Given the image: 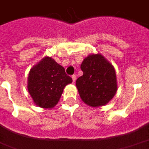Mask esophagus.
Segmentation results:
<instances>
[{
  "mask_svg": "<svg viewBox=\"0 0 149 149\" xmlns=\"http://www.w3.org/2000/svg\"><path fill=\"white\" fill-rule=\"evenodd\" d=\"M72 80H73V83H74L75 82V80H76V76L74 74V75H72Z\"/></svg>",
  "mask_w": 149,
  "mask_h": 149,
  "instance_id": "esophagus-1",
  "label": "esophagus"
}]
</instances>
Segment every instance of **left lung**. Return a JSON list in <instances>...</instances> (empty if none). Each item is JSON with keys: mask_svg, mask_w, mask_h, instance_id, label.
<instances>
[{"mask_svg": "<svg viewBox=\"0 0 149 149\" xmlns=\"http://www.w3.org/2000/svg\"><path fill=\"white\" fill-rule=\"evenodd\" d=\"M80 68L84 74L78 78L76 87L82 100L91 107L105 105L118 90L113 65L97 53L85 57Z\"/></svg>", "mask_w": 149, "mask_h": 149, "instance_id": "left-lung-1", "label": "left lung"}]
</instances>
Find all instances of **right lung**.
Listing matches in <instances>:
<instances>
[{
    "label": "right lung",
    "mask_w": 149,
    "mask_h": 149,
    "mask_svg": "<svg viewBox=\"0 0 149 149\" xmlns=\"http://www.w3.org/2000/svg\"><path fill=\"white\" fill-rule=\"evenodd\" d=\"M72 83L63 66L52 57H45L30 70L27 89L39 107L52 109L59 101L64 88Z\"/></svg>",
    "instance_id": "obj_1"
}]
</instances>
